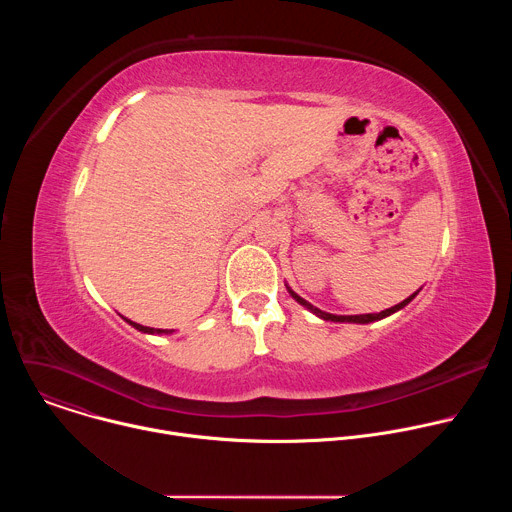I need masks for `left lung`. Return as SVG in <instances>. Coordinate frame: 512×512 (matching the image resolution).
<instances>
[{
  "label": "left lung",
  "mask_w": 512,
  "mask_h": 512,
  "mask_svg": "<svg viewBox=\"0 0 512 512\" xmlns=\"http://www.w3.org/2000/svg\"><path fill=\"white\" fill-rule=\"evenodd\" d=\"M289 294L294 296L302 306H306L308 310H312L314 314H318L320 318H324V320H330V322H356V324H369V322H375V320H381V318H387V316H391L393 312H397V310H401L403 306H407L415 296H417V291L413 296H409L407 300H403L401 304H397V306H393V308H389V310H383V312H379V314H360V316H334V314H326V312H322V310H318V308H314L312 304H308L306 300H302L300 296H296L294 291L289 289Z\"/></svg>",
  "instance_id": "8db88e82"
}]
</instances>
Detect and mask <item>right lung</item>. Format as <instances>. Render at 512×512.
I'll use <instances>...</instances> for the list:
<instances>
[{
  "label": "right lung",
  "mask_w": 512,
  "mask_h": 512,
  "mask_svg": "<svg viewBox=\"0 0 512 512\" xmlns=\"http://www.w3.org/2000/svg\"><path fill=\"white\" fill-rule=\"evenodd\" d=\"M125 320H127V318H125ZM127 322H129V324H131L133 328H137L139 332H148V334H162V332L170 334V332H172V330L168 332V330H156V328H148V326H141V324H135V322H131V320H127Z\"/></svg>",
  "instance_id": "obj_1"
}]
</instances>
